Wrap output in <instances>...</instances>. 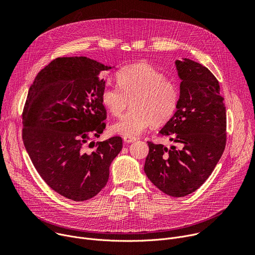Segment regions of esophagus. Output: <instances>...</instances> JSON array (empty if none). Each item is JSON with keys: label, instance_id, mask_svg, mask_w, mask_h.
Masks as SVG:
<instances>
[{"label": "esophagus", "instance_id": "34e87169", "mask_svg": "<svg viewBox=\"0 0 255 255\" xmlns=\"http://www.w3.org/2000/svg\"><path fill=\"white\" fill-rule=\"evenodd\" d=\"M123 140H124L125 143H131V142H134V141H135V138H130V137L124 136V137H123Z\"/></svg>", "mask_w": 255, "mask_h": 255}]
</instances>
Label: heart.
<instances>
[{"label": "heart", "mask_w": 255, "mask_h": 255, "mask_svg": "<svg viewBox=\"0 0 255 255\" xmlns=\"http://www.w3.org/2000/svg\"><path fill=\"white\" fill-rule=\"evenodd\" d=\"M119 89L107 85L101 92V104L119 117L128 107L131 111L113 124L112 132L130 138L137 137L151 123L159 125L173 115L178 103L176 85L145 62L124 67L117 75Z\"/></svg>", "instance_id": "1"}]
</instances>
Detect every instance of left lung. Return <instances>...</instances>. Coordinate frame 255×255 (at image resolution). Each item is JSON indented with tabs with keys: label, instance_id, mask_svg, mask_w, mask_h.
<instances>
[{
	"label": "left lung",
	"instance_id": "left-lung-1",
	"mask_svg": "<svg viewBox=\"0 0 255 255\" xmlns=\"http://www.w3.org/2000/svg\"><path fill=\"white\" fill-rule=\"evenodd\" d=\"M180 82L176 111L159 131L178 145L147 142L144 172L171 197L192 194L206 181L226 147L227 115L218 81L189 58L175 60Z\"/></svg>",
	"mask_w": 255,
	"mask_h": 255
}]
</instances>
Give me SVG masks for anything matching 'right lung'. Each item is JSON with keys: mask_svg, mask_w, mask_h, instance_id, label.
I'll list each match as a JSON object with an SVG mask.
<instances>
[{"mask_svg": "<svg viewBox=\"0 0 255 255\" xmlns=\"http://www.w3.org/2000/svg\"><path fill=\"white\" fill-rule=\"evenodd\" d=\"M113 67L85 56L59 57L44 67L28 90L22 114L27 154L50 188L73 201L89 200L105 188L123 146L122 138L114 136L86 149L106 128L101 104L106 81L99 75Z\"/></svg>", "mask_w": 255, "mask_h": 255, "instance_id": "add662e5", "label": "right lung"}]
</instances>
